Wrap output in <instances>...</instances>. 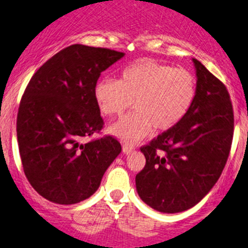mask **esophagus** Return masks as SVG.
<instances>
[{"instance_id": "34e87169", "label": "esophagus", "mask_w": 248, "mask_h": 248, "mask_svg": "<svg viewBox=\"0 0 248 248\" xmlns=\"http://www.w3.org/2000/svg\"><path fill=\"white\" fill-rule=\"evenodd\" d=\"M134 150H135V147H134L133 145H128V144L123 145V152H124L125 155H129V154H131Z\"/></svg>"}]
</instances>
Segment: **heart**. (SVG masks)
I'll return each mask as SVG.
<instances>
[{
  "instance_id": "obj_1",
  "label": "heart",
  "mask_w": 248,
  "mask_h": 248,
  "mask_svg": "<svg viewBox=\"0 0 248 248\" xmlns=\"http://www.w3.org/2000/svg\"><path fill=\"white\" fill-rule=\"evenodd\" d=\"M197 83L189 71L149 59L130 63L119 79L102 78L94 86V101L102 114L119 117L130 107L135 112L109 126V133L134 144L151 133L169 130L189 112Z\"/></svg>"
}]
</instances>
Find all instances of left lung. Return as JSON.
I'll return each instance as SVG.
<instances>
[{"label":"left lung","mask_w":248,"mask_h":248,"mask_svg":"<svg viewBox=\"0 0 248 248\" xmlns=\"http://www.w3.org/2000/svg\"><path fill=\"white\" fill-rule=\"evenodd\" d=\"M197 96L186 117L141 147L146 165L136 174L141 201L160 213L193 208L210 192L228 161L233 112L222 82L193 59Z\"/></svg>","instance_id":"8db88e82"}]
</instances>
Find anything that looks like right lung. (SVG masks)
I'll list each match as a JSON object with an SVG mask.
<instances>
[{
  "label": "right lung",
  "mask_w": 248,
  "mask_h": 248,
  "mask_svg": "<svg viewBox=\"0 0 248 248\" xmlns=\"http://www.w3.org/2000/svg\"><path fill=\"white\" fill-rule=\"evenodd\" d=\"M125 55L74 44L40 67L29 81L17 115V140L31 187L56 204H76L98 189L122 151L112 136L82 144L103 126L94 86L104 70Z\"/></svg>",
  "instance_id": "1"
}]
</instances>
